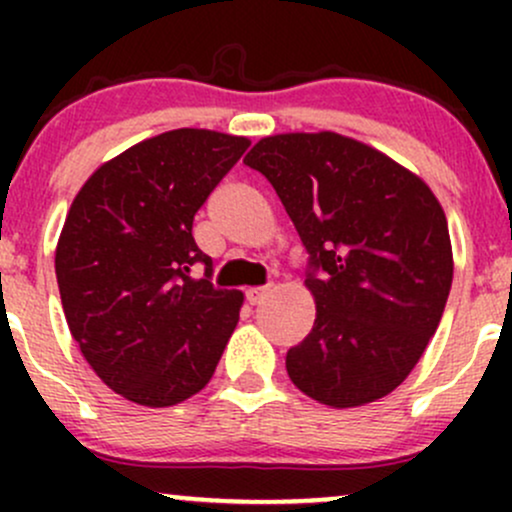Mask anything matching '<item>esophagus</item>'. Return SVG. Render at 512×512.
<instances>
[{"label":"esophagus","mask_w":512,"mask_h":512,"mask_svg":"<svg viewBox=\"0 0 512 512\" xmlns=\"http://www.w3.org/2000/svg\"><path fill=\"white\" fill-rule=\"evenodd\" d=\"M245 296H248L250 305H260L269 296V286H255V289L245 291Z\"/></svg>","instance_id":"obj_1"}]
</instances>
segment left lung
I'll return each mask as SVG.
<instances>
[{
    "instance_id": "8db88e82",
    "label": "left lung",
    "mask_w": 512,
    "mask_h": 512,
    "mask_svg": "<svg viewBox=\"0 0 512 512\" xmlns=\"http://www.w3.org/2000/svg\"><path fill=\"white\" fill-rule=\"evenodd\" d=\"M245 163L272 182L310 252L315 325L286 354L293 385L334 409L390 395L419 363L450 293L452 245L436 195L337 132L264 137Z\"/></svg>"
}]
</instances>
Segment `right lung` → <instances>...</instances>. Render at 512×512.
I'll return each mask as SVG.
<instances>
[{
	"mask_svg": "<svg viewBox=\"0 0 512 512\" xmlns=\"http://www.w3.org/2000/svg\"><path fill=\"white\" fill-rule=\"evenodd\" d=\"M250 146L214 129H170L84 182L55 250L64 317L110 390L161 409L197 395L238 325L243 293L216 289L192 221ZM204 263V280L189 276Z\"/></svg>",
	"mask_w": 512,
	"mask_h": 512,
	"instance_id": "1",
	"label": "right lung"
}]
</instances>
